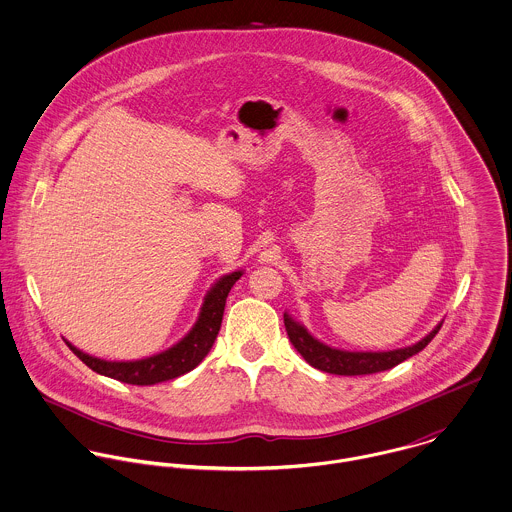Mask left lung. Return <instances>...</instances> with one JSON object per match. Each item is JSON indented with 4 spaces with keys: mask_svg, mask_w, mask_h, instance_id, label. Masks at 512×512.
<instances>
[{
    "mask_svg": "<svg viewBox=\"0 0 512 512\" xmlns=\"http://www.w3.org/2000/svg\"><path fill=\"white\" fill-rule=\"evenodd\" d=\"M284 325L288 331V337L292 341L293 347L297 353L315 368L329 372V374H343V376H357V374H372V372H382L392 366L404 363L412 355L420 353L426 349V345L438 335L441 323L436 325L422 341L416 345L404 347V349H394V351H378V353H353V351H341L333 349L321 341H317L307 329L293 321L288 313H284Z\"/></svg>",
    "mask_w": 512,
    "mask_h": 512,
    "instance_id": "8db88e82",
    "label": "left lung"
}]
</instances>
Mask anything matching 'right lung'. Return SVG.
Here are the masks:
<instances>
[{"label":"right lung","mask_w":512,"mask_h":512,"mask_svg":"<svg viewBox=\"0 0 512 512\" xmlns=\"http://www.w3.org/2000/svg\"><path fill=\"white\" fill-rule=\"evenodd\" d=\"M242 270L230 272L215 282V286L205 295L201 313L193 329L173 347H169L163 353L151 355L140 361H104L98 357H92L88 353H82L76 349L73 343L65 339L69 349L74 355L98 374L110 376L114 380L126 382V384H138V386H151L157 382H165L171 378H177L199 365L211 351L222 323L224 303L230 288L240 280Z\"/></svg>","instance_id":"right-lung-1"}]
</instances>
